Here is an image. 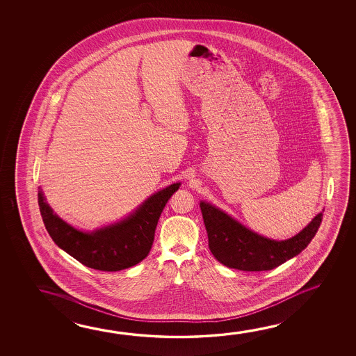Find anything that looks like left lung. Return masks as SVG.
Instances as JSON below:
<instances>
[{
    "label": "left lung",
    "instance_id": "obj_1",
    "mask_svg": "<svg viewBox=\"0 0 356 356\" xmlns=\"http://www.w3.org/2000/svg\"><path fill=\"white\" fill-rule=\"evenodd\" d=\"M200 207L213 257L228 268L245 272L269 270L298 256L314 237L324 212H319L291 238L275 241L253 232L206 201H201Z\"/></svg>",
    "mask_w": 356,
    "mask_h": 356
}]
</instances>
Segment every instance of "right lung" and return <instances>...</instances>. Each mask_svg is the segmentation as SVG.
<instances>
[{
	"instance_id": "obj_1",
	"label": "right lung",
	"mask_w": 356,
	"mask_h": 356,
	"mask_svg": "<svg viewBox=\"0 0 356 356\" xmlns=\"http://www.w3.org/2000/svg\"><path fill=\"white\" fill-rule=\"evenodd\" d=\"M180 185L176 182L165 187L125 218L90 232L76 229L54 213L41 187L38 206L46 229L59 248L89 268L117 272L133 267L149 254L160 215Z\"/></svg>"
}]
</instances>
